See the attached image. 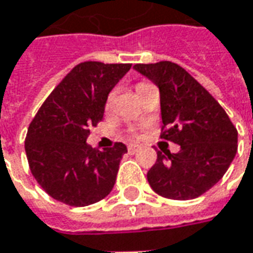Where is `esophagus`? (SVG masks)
Instances as JSON below:
<instances>
[{
	"mask_svg": "<svg viewBox=\"0 0 253 253\" xmlns=\"http://www.w3.org/2000/svg\"><path fill=\"white\" fill-rule=\"evenodd\" d=\"M140 148H141V145H138V144H130L127 147V151H128V154H135Z\"/></svg>",
	"mask_w": 253,
	"mask_h": 253,
	"instance_id": "obj_1",
	"label": "esophagus"
}]
</instances>
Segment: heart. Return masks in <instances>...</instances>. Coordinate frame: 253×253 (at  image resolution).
<instances>
[{
  "instance_id": "b5f03b06",
  "label": "heart",
  "mask_w": 253,
  "mask_h": 253,
  "mask_svg": "<svg viewBox=\"0 0 253 253\" xmlns=\"http://www.w3.org/2000/svg\"><path fill=\"white\" fill-rule=\"evenodd\" d=\"M144 86H147V84H138V85H137V91H140ZM108 103H109V102H108Z\"/></svg>"
}]
</instances>
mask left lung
Instances as JSON below:
<instances>
[{"mask_svg":"<svg viewBox=\"0 0 253 253\" xmlns=\"http://www.w3.org/2000/svg\"><path fill=\"white\" fill-rule=\"evenodd\" d=\"M133 68L160 89L161 137L180 145L176 154L158 153L147 173L150 186L167 199L199 197L231 165L237 154V128L220 103L178 64L160 61Z\"/></svg>","mask_w":253,"mask_h":253,"instance_id":"8db88e82","label":"left lung"}]
</instances>
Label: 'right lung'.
Masks as SVG:
<instances>
[{
  "instance_id": "obj_1",
  "label": "right lung",
  "mask_w": 253,
  "mask_h": 253,
  "mask_svg": "<svg viewBox=\"0 0 253 253\" xmlns=\"http://www.w3.org/2000/svg\"><path fill=\"white\" fill-rule=\"evenodd\" d=\"M131 64L85 61L74 67L48 95L32 120L25 151L32 175L58 202L83 207L109 195L123 143L99 151L86 143L89 127L103 119L110 91Z\"/></svg>"
}]
</instances>
